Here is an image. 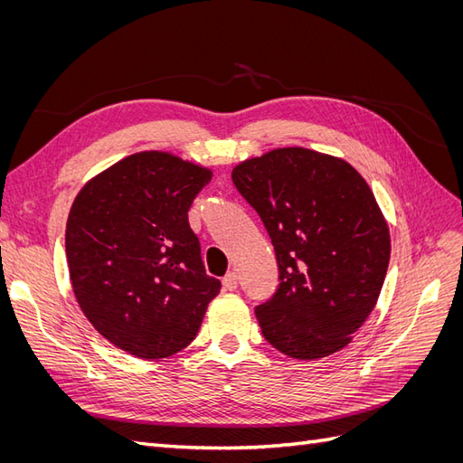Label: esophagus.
Here are the masks:
<instances>
[{
	"label": "esophagus",
	"mask_w": 463,
	"mask_h": 463,
	"mask_svg": "<svg viewBox=\"0 0 463 463\" xmlns=\"http://www.w3.org/2000/svg\"><path fill=\"white\" fill-rule=\"evenodd\" d=\"M222 284H223V288H226L228 291L237 289V274H235V272H228L226 276H223Z\"/></svg>",
	"instance_id": "obj_1"
}]
</instances>
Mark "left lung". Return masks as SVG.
<instances>
[{
  "label": "left lung",
  "instance_id": "8db88e82",
  "mask_svg": "<svg viewBox=\"0 0 463 463\" xmlns=\"http://www.w3.org/2000/svg\"><path fill=\"white\" fill-rule=\"evenodd\" d=\"M270 235L278 288L255 307L266 342L311 361L338 352L367 320L390 260L388 226L352 165L278 148L232 172Z\"/></svg>",
  "mask_w": 463,
  "mask_h": 463
}]
</instances>
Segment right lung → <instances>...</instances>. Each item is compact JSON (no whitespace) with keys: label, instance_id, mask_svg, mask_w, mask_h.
Wrapping results in <instances>:
<instances>
[{"label":"right lung","instance_id":"obj_1","mask_svg":"<svg viewBox=\"0 0 463 463\" xmlns=\"http://www.w3.org/2000/svg\"><path fill=\"white\" fill-rule=\"evenodd\" d=\"M210 177L172 154L138 152L89 181L69 213L65 253L79 307L135 357L187 347L222 288L204 270L187 218Z\"/></svg>","mask_w":463,"mask_h":463}]
</instances>
